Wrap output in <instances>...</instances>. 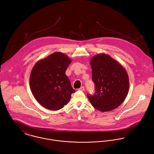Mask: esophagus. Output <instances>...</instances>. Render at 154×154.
I'll return each instance as SVG.
<instances>
[{
	"instance_id": "34e87169",
	"label": "esophagus",
	"mask_w": 154,
	"mask_h": 154,
	"mask_svg": "<svg viewBox=\"0 0 154 154\" xmlns=\"http://www.w3.org/2000/svg\"><path fill=\"white\" fill-rule=\"evenodd\" d=\"M79 91H84V90H85V88H84V87H81L80 88H79Z\"/></svg>"
}]
</instances>
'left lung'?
Wrapping results in <instances>:
<instances>
[{
    "label": "left lung",
    "instance_id": "8db88e82",
    "mask_svg": "<svg viewBox=\"0 0 154 154\" xmlns=\"http://www.w3.org/2000/svg\"><path fill=\"white\" fill-rule=\"evenodd\" d=\"M92 80L96 93L87 94L92 106L101 112L112 110L125 99L129 90V78L125 68L110 55H94L90 60Z\"/></svg>",
    "mask_w": 154,
    "mask_h": 154
}]
</instances>
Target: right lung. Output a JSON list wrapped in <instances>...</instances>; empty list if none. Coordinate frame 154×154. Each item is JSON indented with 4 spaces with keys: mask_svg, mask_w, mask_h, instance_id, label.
<instances>
[{
    "mask_svg": "<svg viewBox=\"0 0 154 154\" xmlns=\"http://www.w3.org/2000/svg\"><path fill=\"white\" fill-rule=\"evenodd\" d=\"M72 60L55 52L39 60L33 66L29 83L35 98L46 109L57 110L66 105L75 92L65 72Z\"/></svg>",
    "mask_w": 154,
    "mask_h": 154,
    "instance_id": "1",
    "label": "right lung"
}]
</instances>
